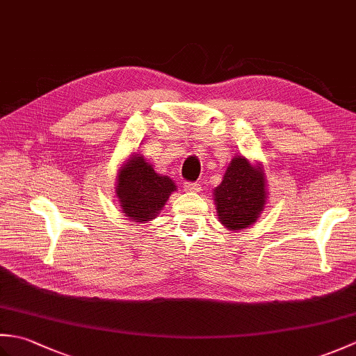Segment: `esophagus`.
<instances>
[{"instance_id": "1", "label": "esophagus", "mask_w": 356, "mask_h": 356, "mask_svg": "<svg viewBox=\"0 0 356 356\" xmlns=\"http://www.w3.org/2000/svg\"><path fill=\"white\" fill-rule=\"evenodd\" d=\"M184 188H185L186 193H199L202 190L200 184H191V182H186L184 185Z\"/></svg>"}]
</instances>
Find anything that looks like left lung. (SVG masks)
Wrapping results in <instances>:
<instances>
[{"label": "left lung", "mask_w": 356, "mask_h": 356, "mask_svg": "<svg viewBox=\"0 0 356 356\" xmlns=\"http://www.w3.org/2000/svg\"><path fill=\"white\" fill-rule=\"evenodd\" d=\"M266 172L260 162L234 156L213 193L218 222L234 232L252 226L266 207Z\"/></svg>", "instance_id": "8db88e82"}]
</instances>
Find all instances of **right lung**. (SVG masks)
I'll return each mask as SVG.
<instances>
[{"label":"right lung","instance_id":"right-lung-1","mask_svg":"<svg viewBox=\"0 0 356 356\" xmlns=\"http://www.w3.org/2000/svg\"><path fill=\"white\" fill-rule=\"evenodd\" d=\"M176 190V184L168 176L156 172L154 166L138 151L120 165L116 176L115 191L120 211L136 223L154 220Z\"/></svg>","mask_w":356,"mask_h":356}]
</instances>
